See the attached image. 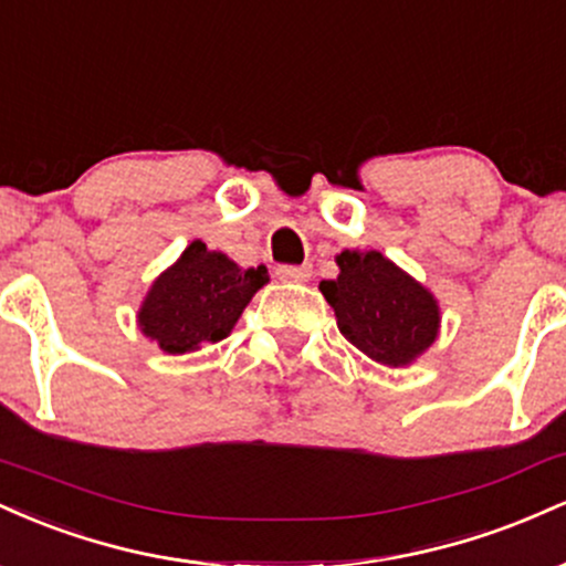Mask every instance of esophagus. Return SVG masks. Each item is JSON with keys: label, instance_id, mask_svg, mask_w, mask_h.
Instances as JSON below:
<instances>
[{"label": "esophagus", "instance_id": "esophagus-1", "mask_svg": "<svg viewBox=\"0 0 566 566\" xmlns=\"http://www.w3.org/2000/svg\"><path fill=\"white\" fill-rule=\"evenodd\" d=\"M276 276L282 279V282H308L311 265H279Z\"/></svg>", "mask_w": 566, "mask_h": 566}]
</instances>
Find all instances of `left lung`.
<instances>
[{
    "label": "left lung",
    "mask_w": 566,
    "mask_h": 566,
    "mask_svg": "<svg viewBox=\"0 0 566 566\" xmlns=\"http://www.w3.org/2000/svg\"><path fill=\"white\" fill-rule=\"evenodd\" d=\"M337 265L340 276L322 282L319 290L335 308L337 329L361 354L401 367L437 340V301L388 258L375 250H346Z\"/></svg>",
    "instance_id": "1"
}]
</instances>
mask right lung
Instances as JSON below:
<instances>
[{"instance_id": "obj_1", "label": "right lung", "mask_w": 566, "mask_h": 566, "mask_svg": "<svg viewBox=\"0 0 566 566\" xmlns=\"http://www.w3.org/2000/svg\"><path fill=\"white\" fill-rule=\"evenodd\" d=\"M265 282V265L239 269L223 252H210L201 242H193L180 261L154 282L138 314L140 329L167 354H186L201 343H218L231 333L244 305Z\"/></svg>"}]
</instances>
